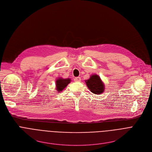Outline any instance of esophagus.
Returning <instances> with one entry per match:
<instances>
[{
  "label": "esophagus",
  "instance_id": "34e87169",
  "mask_svg": "<svg viewBox=\"0 0 152 152\" xmlns=\"http://www.w3.org/2000/svg\"><path fill=\"white\" fill-rule=\"evenodd\" d=\"M80 80H81V79L80 77H77L74 78V81H75V82H80Z\"/></svg>",
  "mask_w": 152,
  "mask_h": 152
}]
</instances>
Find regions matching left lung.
Returning <instances> with one entry per match:
<instances>
[{"instance_id": "left-lung-1", "label": "left lung", "mask_w": 152, "mask_h": 152, "mask_svg": "<svg viewBox=\"0 0 152 152\" xmlns=\"http://www.w3.org/2000/svg\"><path fill=\"white\" fill-rule=\"evenodd\" d=\"M85 82L90 91L95 94H100L104 91V85L97 75H91L89 79L85 80Z\"/></svg>"}]
</instances>
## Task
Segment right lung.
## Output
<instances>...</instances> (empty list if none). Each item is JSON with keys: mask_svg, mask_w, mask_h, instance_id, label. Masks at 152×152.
<instances>
[{"mask_svg": "<svg viewBox=\"0 0 152 152\" xmlns=\"http://www.w3.org/2000/svg\"><path fill=\"white\" fill-rule=\"evenodd\" d=\"M71 80L70 78L63 79L58 78L56 80V89L58 93L61 92L66 87L67 85L70 82Z\"/></svg>", "mask_w": 152, "mask_h": 152, "instance_id": "right-lung-1", "label": "right lung"}]
</instances>
